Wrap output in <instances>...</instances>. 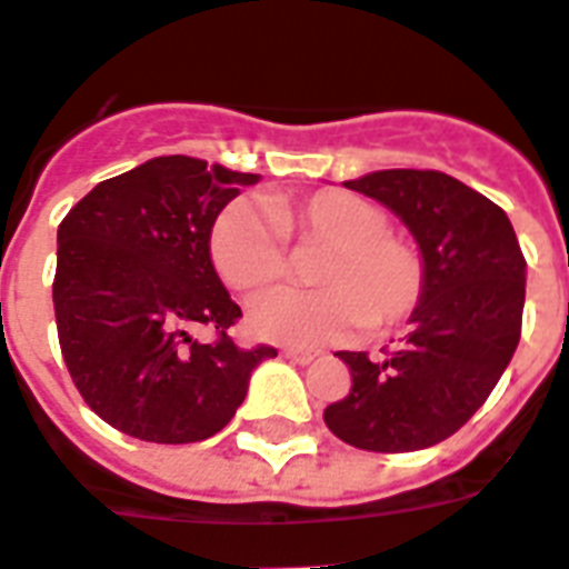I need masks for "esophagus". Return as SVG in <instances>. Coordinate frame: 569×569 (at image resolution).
<instances>
[{
	"label": "esophagus",
	"mask_w": 569,
	"mask_h": 569,
	"mask_svg": "<svg viewBox=\"0 0 569 569\" xmlns=\"http://www.w3.org/2000/svg\"><path fill=\"white\" fill-rule=\"evenodd\" d=\"M281 353H284L290 362H296V366H310V362L317 359V353H313V351H299V348H284Z\"/></svg>",
	"instance_id": "obj_1"
}]
</instances>
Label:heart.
<instances>
[{
	"instance_id": "obj_1",
	"label": "heart",
	"mask_w": 569,
	"mask_h": 569,
	"mask_svg": "<svg viewBox=\"0 0 569 569\" xmlns=\"http://www.w3.org/2000/svg\"><path fill=\"white\" fill-rule=\"evenodd\" d=\"M288 238L325 244L313 264L317 290L279 288L250 305L259 337L319 348L368 328H391L423 296V259L411 241L386 230V212L345 189H319L270 203L238 198L218 216L210 250L221 279L259 290L288 273Z\"/></svg>"
}]
</instances>
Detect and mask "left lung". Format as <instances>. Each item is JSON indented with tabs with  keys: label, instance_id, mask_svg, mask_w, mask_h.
<instances>
[{
	"label": "left lung",
	"instance_id": "left-lung-1",
	"mask_svg": "<svg viewBox=\"0 0 569 569\" xmlns=\"http://www.w3.org/2000/svg\"><path fill=\"white\" fill-rule=\"evenodd\" d=\"M353 192L409 227L423 296L386 359L339 351L351 391L325 409L339 440L366 451H417L451 437L487 402L521 339L527 261L507 212L435 169H380Z\"/></svg>",
	"mask_w": 569,
	"mask_h": 569
}]
</instances>
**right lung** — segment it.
<instances>
[{"instance_id": "add662e5", "label": "right lung", "mask_w": 569, "mask_h": 569, "mask_svg": "<svg viewBox=\"0 0 569 569\" xmlns=\"http://www.w3.org/2000/svg\"><path fill=\"white\" fill-rule=\"evenodd\" d=\"M259 174L163 154L97 183L57 230L53 313L82 400L149 443H198L244 402L252 368L276 348H238L241 308L218 279V212ZM217 328L216 343L188 333Z\"/></svg>"}]
</instances>
